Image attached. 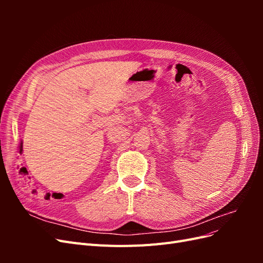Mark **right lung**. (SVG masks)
<instances>
[{"label":"right lung","instance_id":"right-lung-1","mask_svg":"<svg viewBox=\"0 0 263 263\" xmlns=\"http://www.w3.org/2000/svg\"><path fill=\"white\" fill-rule=\"evenodd\" d=\"M22 147H23V146H22ZM21 149H22V148H21Z\"/></svg>","mask_w":263,"mask_h":263}]
</instances>
